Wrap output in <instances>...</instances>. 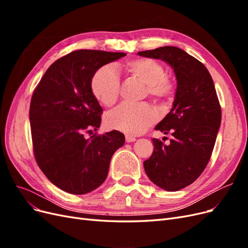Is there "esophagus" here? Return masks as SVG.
<instances>
[{
	"mask_svg": "<svg viewBox=\"0 0 248 248\" xmlns=\"http://www.w3.org/2000/svg\"><path fill=\"white\" fill-rule=\"evenodd\" d=\"M125 140H126L127 142H132V141H136L137 139L131 137V136H126V137H125Z\"/></svg>",
	"mask_w": 248,
	"mask_h": 248,
	"instance_id": "34e87169",
	"label": "esophagus"
}]
</instances>
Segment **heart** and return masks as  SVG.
<instances>
[{
	"instance_id": "heart-1",
	"label": "heart",
	"mask_w": 248,
	"mask_h": 248,
	"mask_svg": "<svg viewBox=\"0 0 248 248\" xmlns=\"http://www.w3.org/2000/svg\"><path fill=\"white\" fill-rule=\"evenodd\" d=\"M124 70L130 76L147 85L149 96L157 102H166L175 93V84L167 78V70L157 61L151 59H138L127 62ZM91 90L103 106L114 104L120 93V78L117 72L109 66L97 70L91 80ZM157 119L155 109L149 104L123 103L106 117V124L110 129L137 136L147 130Z\"/></svg>"
}]
</instances>
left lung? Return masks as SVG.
Listing matches in <instances>:
<instances>
[{"instance_id": "obj_1", "label": "left lung", "mask_w": 248, "mask_h": 248, "mask_svg": "<svg viewBox=\"0 0 248 248\" xmlns=\"http://www.w3.org/2000/svg\"><path fill=\"white\" fill-rule=\"evenodd\" d=\"M138 55L167 62L177 78L172 108L155 127L172 139L169 145L153 139V153L144 161L154 184L177 191L196 181L210 160L221 122L218 97L205 65L183 49L163 46Z\"/></svg>"}]
</instances>
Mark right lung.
<instances>
[{"instance_id":"1","label":"right lung","mask_w":248,"mask_h":248,"mask_svg":"<svg viewBox=\"0 0 248 248\" xmlns=\"http://www.w3.org/2000/svg\"><path fill=\"white\" fill-rule=\"evenodd\" d=\"M124 52L79 49L60 58L44 73L30 104L35 159L49 181L72 194H85L108 177L111 156L125 142L117 130L102 136V108L91 90L100 67L125 57Z\"/></svg>"}]
</instances>
